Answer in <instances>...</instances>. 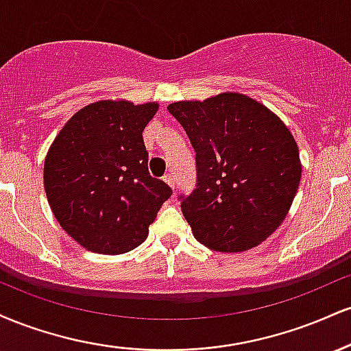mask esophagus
<instances>
[{
  "label": "esophagus",
  "instance_id": "esophagus-1",
  "mask_svg": "<svg viewBox=\"0 0 351 351\" xmlns=\"http://www.w3.org/2000/svg\"><path fill=\"white\" fill-rule=\"evenodd\" d=\"M163 180H165V183L168 184V186H170L171 189H175V178H173V175H167Z\"/></svg>",
  "mask_w": 351,
  "mask_h": 351
}]
</instances>
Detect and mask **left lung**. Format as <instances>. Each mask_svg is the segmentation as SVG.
<instances>
[{
  "mask_svg": "<svg viewBox=\"0 0 351 351\" xmlns=\"http://www.w3.org/2000/svg\"><path fill=\"white\" fill-rule=\"evenodd\" d=\"M168 112L196 152L198 183L181 201L196 241L217 252L264 243L287 216L302 176L287 125L237 92L173 102Z\"/></svg>",
  "mask_w": 351,
  "mask_h": 351,
  "instance_id": "left-lung-1",
  "label": "left lung"
}]
</instances>
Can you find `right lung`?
I'll use <instances>...</instances> for the list:
<instances>
[{
	"label": "right lung",
	"mask_w": 351,
	"mask_h": 351,
	"mask_svg": "<svg viewBox=\"0 0 351 351\" xmlns=\"http://www.w3.org/2000/svg\"><path fill=\"white\" fill-rule=\"evenodd\" d=\"M158 104L99 100L67 120L44 160V189L60 228L87 251L123 254L147 239L171 189L148 173L142 132Z\"/></svg>",
	"instance_id": "1"
}]
</instances>
